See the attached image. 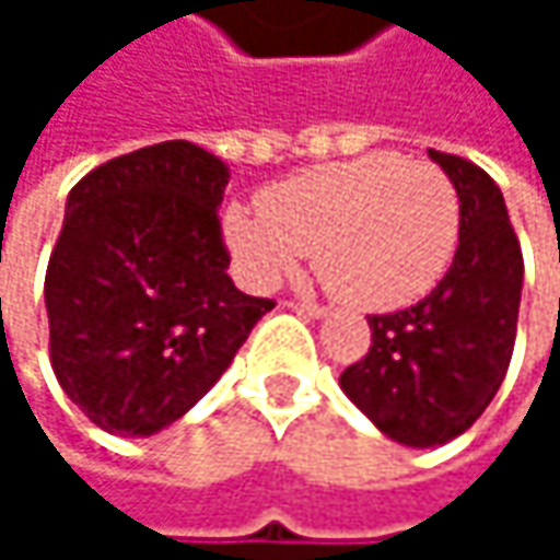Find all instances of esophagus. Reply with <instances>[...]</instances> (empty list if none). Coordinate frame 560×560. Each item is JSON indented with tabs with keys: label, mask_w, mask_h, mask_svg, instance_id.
Masks as SVG:
<instances>
[{
	"label": "esophagus",
	"mask_w": 560,
	"mask_h": 560,
	"mask_svg": "<svg viewBox=\"0 0 560 560\" xmlns=\"http://www.w3.org/2000/svg\"><path fill=\"white\" fill-rule=\"evenodd\" d=\"M288 307H291V311H298V314H304V317H327V307H320V304H307V301H288Z\"/></svg>",
	"instance_id": "1"
}]
</instances>
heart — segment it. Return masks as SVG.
<instances>
[{"label":"heart","mask_w":560,"mask_h":560,"mask_svg":"<svg viewBox=\"0 0 560 560\" xmlns=\"http://www.w3.org/2000/svg\"><path fill=\"white\" fill-rule=\"evenodd\" d=\"M223 240L243 279L272 288L304 253L324 288L363 311L424 298L460 240V197L447 174L376 152L272 187L262 210L226 207Z\"/></svg>","instance_id":"heart-1"}]
</instances>
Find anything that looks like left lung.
<instances>
[{
    "label": "left lung",
    "instance_id": "left-lung-1",
    "mask_svg": "<svg viewBox=\"0 0 560 560\" xmlns=\"http://www.w3.org/2000/svg\"><path fill=\"white\" fill-rule=\"evenodd\" d=\"M428 155L460 197L454 262L424 301L373 314L370 353L340 376L347 398L405 447L447 444L487 411L512 360L522 298L503 190L467 159Z\"/></svg>",
    "mask_w": 560,
    "mask_h": 560
}]
</instances>
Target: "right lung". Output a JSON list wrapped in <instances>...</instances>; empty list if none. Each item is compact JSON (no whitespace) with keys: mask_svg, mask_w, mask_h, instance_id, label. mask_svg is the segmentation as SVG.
Returning <instances> with one entry per match:
<instances>
[{"mask_svg":"<svg viewBox=\"0 0 560 560\" xmlns=\"http://www.w3.org/2000/svg\"><path fill=\"white\" fill-rule=\"evenodd\" d=\"M226 184L217 155L177 139L119 155L67 194L45 276L51 366L96 428L152 438L174 424L276 307L226 276Z\"/></svg>","mask_w":560,"mask_h":560,"instance_id":"obj_1","label":"right lung"}]
</instances>
